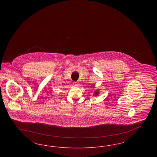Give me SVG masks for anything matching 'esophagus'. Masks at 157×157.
Returning a JSON list of instances; mask_svg holds the SVG:
<instances>
[{
    "label": "esophagus",
    "instance_id": "34e87169",
    "mask_svg": "<svg viewBox=\"0 0 157 157\" xmlns=\"http://www.w3.org/2000/svg\"><path fill=\"white\" fill-rule=\"evenodd\" d=\"M74 85L75 86H78L79 85V83L78 82H74Z\"/></svg>",
    "mask_w": 157,
    "mask_h": 157
}]
</instances>
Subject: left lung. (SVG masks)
Wrapping results in <instances>:
<instances>
[{"label": "left lung", "mask_w": 157, "mask_h": 157, "mask_svg": "<svg viewBox=\"0 0 157 157\" xmlns=\"http://www.w3.org/2000/svg\"><path fill=\"white\" fill-rule=\"evenodd\" d=\"M98 94H99V91L98 90H96V91H95V96L96 97V96H98Z\"/></svg>", "instance_id": "left-lung-1"}]
</instances>
